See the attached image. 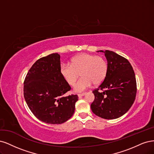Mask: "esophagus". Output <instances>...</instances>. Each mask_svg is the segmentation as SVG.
<instances>
[{"mask_svg":"<svg viewBox=\"0 0 154 154\" xmlns=\"http://www.w3.org/2000/svg\"><path fill=\"white\" fill-rule=\"evenodd\" d=\"M86 95V93H79V94H78V97H83V96H84Z\"/></svg>","mask_w":154,"mask_h":154,"instance_id":"1","label":"esophagus"}]
</instances>
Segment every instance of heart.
I'll return each instance as SVG.
<instances>
[{
    "mask_svg": "<svg viewBox=\"0 0 154 154\" xmlns=\"http://www.w3.org/2000/svg\"><path fill=\"white\" fill-rule=\"evenodd\" d=\"M107 72L108 64L105 58L85 53L74 57L71 64L64 63L60 66L61 75L69 85H73L79 75H81L82 77L73 87L77 92L86 90L93 82L95 84L102 83Z\"/></svg>",
    "mask_w": 154,
    "mask_h": 154,
    "instance_id": "1",
    "label": "heart"
}]
</instances>
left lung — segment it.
Here are the masks:
<instances>
[{"label":"left lung","mask_w":154,"mask_h":154,"mask_svg":"<svg viewBox=\"0 0 154 154\" xmlns=\"http://www.w3.org/2000/svg\"><path fill=\"white\" fill-rule=\"evenodd\" d=\"M99 51L105 54L108 72L103 82L93 91L95 99L91 108L97 116L112 120L125 114L134 102L137 91L136 76L127 59L112 51Z\"/></svg>","instance_id":"left-lung-1"}]
</instances>
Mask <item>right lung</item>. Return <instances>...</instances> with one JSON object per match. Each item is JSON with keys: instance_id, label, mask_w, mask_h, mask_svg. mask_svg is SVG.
Instances as JSON below:
<instances>
[{"instance_id": "obj_1", "label": "right lung", "mask_w": 154, "mask_h": 154, "mask_svg": "<svg viewBox=\"0 0 154 154\" xmlns=\"http://www.w3.org/2000/svg\"><path fill=\"white\" fill-rule=\"evenodd\" d=\"M60 56L51 54L39 59L23 83L24 98L33 115L48 124H61L73 115L77 95L63 97L70 86L60 73Z\"/></svg>"}]
</instances>
